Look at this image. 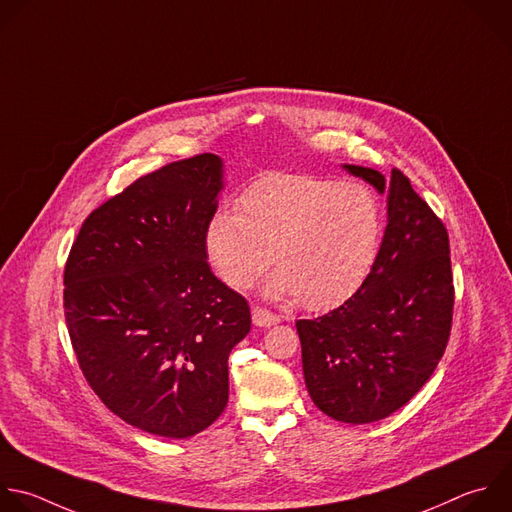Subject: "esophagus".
Returning a JSON list of instances; mask_svg holds the SVG:
<instances>
[{"label": "esophagus", "instance_id": "34e87169", "mask_svg": "<svg viewBox=\"0 0 512 512\" xmlns=\"http://www.w3.org/2000/svg\"><path fill=\"white\" fill-rule=\"evenodd\" d=\"M251 317H253V323H255L257 327H271V325H275V323L281 321L279 315H275V313H271V311H267V309H263V307H253Z\"/></svg>", "mask_w": 512, "mask_h": 512}]
</instances>
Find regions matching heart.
Here are the masks:
<instances>
[{
  "label": "heart",
  "instance_id": "heart-1",
  "mask_svg": "<svg viewBox=\"0 0 512 512\" xmlns=\"http://www.w3.org/2000/svg\"><path fill=\"white\" fill-rule=\"evenodd\" d=\"M237 209L217 211L203 235L207 261L231 287H249L273 259L279 269L263 291L319 311L358 293L378 261L384 211L364 183L271 175Z\"/></svg>",
  "mask_w": 512,
  "mask_h": 512
}]
</instances>
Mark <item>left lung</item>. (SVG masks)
I'll use <instances>...</instances> for the list:
<instances>
[{
    "mask_svg": "<svg viewBox=\"0 0 512 512\" xmlns=\"http://www.w3.org/2000/svg\"><path fill=\"white\" fill-rule=\"evenodd\" d=\"M388 197L378 261L337 309L295 323L313 404L346 424L382 420L416 396L450 335L454 285L448 233L410 181L392 170L344 164Z\"/></svg>",
    "mask_w": 512,
    "mask_h": 512,
    "instance_id": "obj_1",
    "label": "left lung"
}]
</instances>
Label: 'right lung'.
I'll return each mask as SVG.
<instances>
[{"mask_svg":"<svg viewBox=\"0 0 512 512\" xmlns=\"http://www.w3.org/2000/svg\"><path fill=\"white\" fill-rule=\"evenodd\" d=\"M199 154L140 177L84 221L64 271V311L84 378L126 424L189 438L229 400V354L251 329L203 235L225 189Z\"/></svg>","mask_w":512,"mask_h":512,"instance_id":"obj_1","label":"right lung"}]
</instances>
